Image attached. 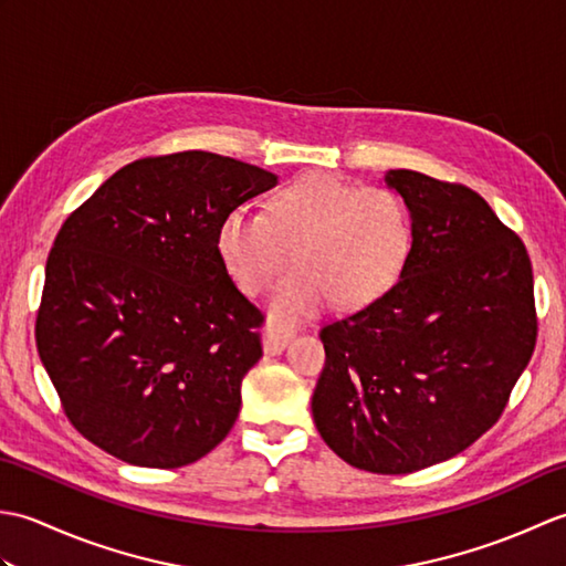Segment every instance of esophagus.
I'll return each instance as SVG.
<instances>
[{
	"mask_svg": "<svg viewBox=\"0 0 566 566\" xmlns=\"http://www.w3.org/2000/svg\"><path fill=\"white\" fill-rule=\"evenodd\" d=\"M292 331H286V328H276V326H268L264 328V335H262V345H264V353L268 355H280L284 347H286V343H290V338H292Z\"/></svg>",
	"mask_w": 566,
	"mask_h": 566,
	"instance_id": "34e87169",
	"label": "esophagus"
}]
</instances>
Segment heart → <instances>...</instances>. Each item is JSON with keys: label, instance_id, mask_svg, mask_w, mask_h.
Here are the masks:
<instances>
[{"label": "heart", "instance_id": "1", "mask_svg": "<svg viewBox=\"0 0 566 566\" xmlns=\"http://www.w3.org/2000/svg\"><path fill=\"white\" fill-rule=\"evenodd\" d=\"M413 243L411 209L387 187L308 175L286 185L272 209L235 207L219 228V252L240 290L258 294L294 250L302 260L270 292V318L292 326L338 302L357 308L377 302L399 280Z\"/></svg>", "mask_w": 566, "mask_h": 566}]
</instances>
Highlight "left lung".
I'll return each instance as SVG.
<instances>
[{
	"label": "left lung",
	"instance_id": "8db88e82",
	"mask_svg": "<svg viewBox=\"0 0 566 566\" xmlns=\"http://www.w3.org/2000/svg\"><path fill=\"white\" fill-rule=\"evenodd\" d=\"M384 182L411 209V252L387 294L321 328L311 411L347 464L411 474L501 418L537 340L533 264L474 189L413 170Z\"/></svg>",
	"mask_w": 566,
	"mask_h": 566
}]
</instances>
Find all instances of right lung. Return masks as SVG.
<instances>
[{"instance_id": "1", "label": "right lung", "mask_w": 566, "mask_h": 566, "mask_svg": "<svg viewBox=\"0 0 566 566\" xmlns=\"http://www.w3.org/2000/svg\"><path fill=\"white\" fill-rule=\"evenodd\" d=\"M274 185L262 167L185 150L122 167L67 216L35 347L80 436L158 469L228 436L264 316L228 276L219 228Z\"/></svg>"}]
</instances>
